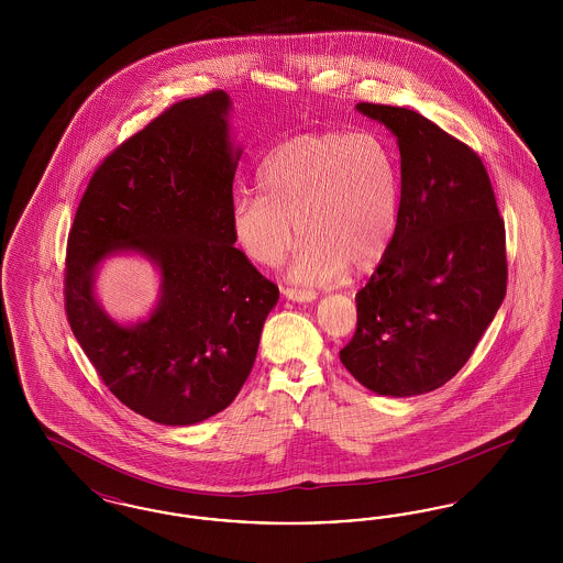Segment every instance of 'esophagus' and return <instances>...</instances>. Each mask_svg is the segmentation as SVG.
Returning a JSON list of instances; mask_svg holds the SVG:
<instances>
[{"mask_svg": "<svg viewBox=\"0 0 563 563\" xmlns=\"http://www.w3.org/2000/svg\"><path fill=\"white\" fill-rule=\"evenodd\" d=\"M283 295L287 297V299H291V301H303V303H308V301H314L317 299V294L312 291V289H285Z\"/></svg>", "mask_w": 563, "mask_h": 563, "instance_id": "obj_1", "label": "esophagus"}]
</instances>
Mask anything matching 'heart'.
<instances>
[{
	"label": "heart",
	"mask_w": 563,
	"mask_h": 563,
	"mask_svg": "<svg viewBox=\"0 0 563 563\" xmlns=\"http://www.w3.org/2000/svg\"><path fill=\"white\" fill-rule=\"evenodd\" d=\"M264 194L236 196L232 241L260 266H278L303 242L289 278L321 285L374 269L399 225V173L374 133H306L280 143L260 173Z\"/></svg>",
	"instance_id": "obj_1"
}]
</instances>
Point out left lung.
Wrapping results in <instances>:
<instances>
[{"instance_id":"obj_1","label":"left lung","mask_w":563,"mask_h":563,"mask_svg":"<svg viewBox=\"0 0 563 563\" xmlns=\"http://www.w3.org/2000/svg\"><path fill=\"white\" fill-rule=\"evenodd\" d=\"M395 134L401 205L395 241L356 294L340 358L382 397H416L471 358L507 294L505 223L482 158L413 109L358 103Z\"/></svg>"}]
</instances>
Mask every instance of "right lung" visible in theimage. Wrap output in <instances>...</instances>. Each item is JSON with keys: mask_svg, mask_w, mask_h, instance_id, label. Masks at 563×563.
I'll return each instance as SVG.
<instances>
[{"mask_svg": "<svg viewBox=\"0 0 563 563\" xmlns=\"http://www.w3.org/2000/svg\"><path fill=\"white\" fill-rule=\"evenodd\" d=\"M223 90L166 109L92 175L67 242L65 308L109 390L139 416L191 427L223 411L253 369L278 287L232 241L242 150ZM111 254L162 276L145 320L120 323L93 294Z\"/></svg>", "mask_w": 563, "mask_h": 563, "instance_id": "right-lung-1", "label": "right lung"}]
</instances>
